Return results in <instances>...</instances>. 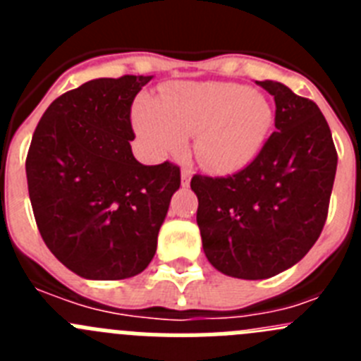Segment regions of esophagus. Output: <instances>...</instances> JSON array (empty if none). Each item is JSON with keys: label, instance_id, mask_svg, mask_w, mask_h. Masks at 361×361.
Wrapping results in <instances>:
<instances>
[{"label": "esophagus", "instance_id": "1", "mask_svg": "<svg viewBox=\"0 0 361 361\" xmlns=\"http://www.w3.org/2000/svg\"><path fill=\"white\" fill-rule=\"evenodd\" d=\"M191 175H193L191 168H188V166H183V170H180V177H183V186H188V184H190Z\"/></svg>", "mask_w": 361, "mask_h": 361}]
</instances>
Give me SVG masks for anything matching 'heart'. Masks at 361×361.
Returning <instances> with one entry per match:
<instances>
[{
  "instance_id": "1",
  "label": "heart",
  "mask_w": 361,
  "mask_h": 361,
  "mask_svg": "<svg viewBox=\"0 0 361 361\" xmlns=\"http://www.w3.org/2000/svg\"><path fill=\"white\" fill-rule=\"evenodd\" d=\"M133 124L155 155L183 149L195 135L197 157L215 171H237L255 159L273 124L264 95L237 82H184L161 103L141 101Z\"/></svg>"
}]
</instances>
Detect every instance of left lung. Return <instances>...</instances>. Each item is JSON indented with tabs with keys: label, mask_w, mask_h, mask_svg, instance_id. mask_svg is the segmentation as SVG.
Masks as SVG:
<instances>
[{
	"label": "left lung",
	"mask_w": 361,
	"mask_h": 361,
	"mask_svg": "<svg viewBox=\"0 0 361 361\" xmlns=\"http://www.w3.org/2000/svg\"><path fill=\"white\" fill-rule=\"evenodd\" d=\"M275 97L276 132L244 170L193 175L204 253L228 276L262 280L307 255L324 229L338 155L317 103L286 85L258 81Z\"/></svg>",
	"instance_id": "left-lung-1"
}]
</instances>
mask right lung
<instances>
[{"instance_id": "right-lung-1", "label": "right lung", "mask_w": 361, "mask_h": 361, "mask_svg": "<svg viewBox=\"0 0 361 361\" xmlns=\"http://www.w3.org/2000/svg\"><path fill=\"white\" fill-rule=\"evenodd\" d=\"M152 75L101 78L47 108L32 135V212L54 257L88 280H123L148 267L180 168L145 166L130 141L132 103Z\"/></svg>"}]
</instances>
